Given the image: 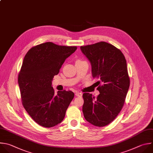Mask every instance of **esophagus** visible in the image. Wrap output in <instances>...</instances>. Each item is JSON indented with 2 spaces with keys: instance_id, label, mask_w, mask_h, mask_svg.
Returning a JSON list of instances; mask_svg holds the SVG:
<instances>
[{
  "instance_id": "34e87169",
  "label": "esophagus",
  "mask_w": 153,
  "mask_h": 153,
  "mask_svg": "<svg viewBox=\"0 0 153 153\" xmlns=\"http://www.w3.org/2000/svg\"><path fill=\"white\" fill-rule=\"evenodd\" d=\"M82 95V94L80 92H76L75 93V96L76 97H81Z\"/></svg>"
}]
</instances>
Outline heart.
Masks as SVG:
<instances>
[{"label": "heart", "instance_id": "b5f03b06", "mask_svg": "<svg viewBox=\"0 0 153 153\" xmlns=\"http://www.w3.org/2000/svg\"><path fill=\"white\" fill-rule=\"evenodd\" d=\"M77 61H80V60H77Z\"/></svg>", "mask_w": 153, "mask_h": 153}]
</instances>
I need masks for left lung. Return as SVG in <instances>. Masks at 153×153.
I'll use <instances>...</instances> for the list:
<instances>
[{
    "label": "left lung",
    "mask_w": 153,
    "mask_h": 153,
    "mask_svg": "<svg viewBox=\"0 0 153 153\" xmlns=\"http://www.w3.org/2000/svg\"><path fill=\"white\" fill-rule=\"evenodd\" d=\"M80 49L90 61L100 93L96 99L89 93L83 94L84 116L95 126H106L123 108L130 87L126 58L119 49L105 42Z\"/></svg>",
    "instance_id": "1"
}]
</instances>
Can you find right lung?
<instances>
[{
	"label": "right lung",
	"mask_w": 153,
	"mask_h": 153,
	"mask_svg": "<svg viewBox=\"0 0 153 153\" xmlns=\"http://www.w3.org/2000/svg\"><path fill=\"white\" fill-rule=\"evenodd\" d=\"M76 49L46 42L33 47L25 56L18 76L22 102L29 116L42 127L50 128L62 123L74 97L69 90L55 94L52 81Z\"/></svg>",
	"instance_id": "add662e5"
}]
</instances>
